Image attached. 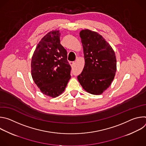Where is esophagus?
<instances>
[{
	"label": "esophagus",
	"mask_w": 146,
	"mask_h": 146,
	"mask_svg": "<svg viewBox=\"0 0 146 146\" xmlns=\"http://www.w3.org/2000/svg\"><path fill=\"white\" fill-rule=\"evenodd\" d=\"M69 64H70V65H71V66H73L74 65V61H71V62H69Z\"/></svg>",
	"instance_id": "1"
}]
</instances>
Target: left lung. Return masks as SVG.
I'll use <instances>...</instances> for the list:
<instances>
[{
  "mask_svg": "<svg viewBox=\"0 0 146 146\" xmlns=\"http://www.w3.org/2000/svg\"><path fill=\"white\" fill-rule=\"evenodd\" d=\"M85 65L77 76L84 90L100 95L110 86L117 70L115 52L102 36L89 29L80 32Z\"/></svg>",
  "mask_w": 146,
  "mask_h": 146,
  "instance_id": "1",
  "label": "left lung"
}]
</instances>
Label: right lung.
Segmentation results:
<instances>
[{
	"label": "right lung",
	"mask_w": 146,
	"mask_h": 146,
	"mask_svg": "<svg viewBox=\"0 0 146 146\" xmlns=\"http://www.w3.org/2000/svg\"><path fill=\"white\" fill-rule=\"evenodd\" d=\"M59 31L46 35L38 43L31 60V74L43 94L52 98L65 91L70 80L71 66L67 51L60 44Z\"/></svg>",
	"instance_id": "add662e5"
}]
</instances>
